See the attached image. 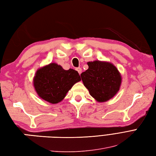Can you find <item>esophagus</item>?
Returning a JSON list of instances; mask_svg holds the SVG:
<instances>
[{"mask_svg":"<svg viewBox=\"0 0 156 156\" xmlns=\"http://www.w3.org/2000/svg\"><path fill=\"white\" fill-rule=\"evenodd\" d=\"M76 70H77V71H78V73H79V75H81V72H82V69H81V67H78V68H77V69H76Z\"/></svg>","mask_w":156,"mask_h":156,"instance_id":"obj_1","label":"esophagus"}]
</instances>
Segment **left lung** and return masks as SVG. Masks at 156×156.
<instances>
[{
    "label": "left lung",
    "mask_w": 156,
    "mask_h": 156,
    "mask_svg": "<svg viewBox=\"0 0 156 156\" xmlns=\"http://www.w3.org/2000/svg\"><path fill=\"white\" fill-rule=\"evenodd\" d=\"M89 68L81 74L85 87L98 102H105L113 98L122 85V75L110 62L93 61L87 63Z\"/></svg>",
    "instance_id": "8db88e82"
}]
</instances>
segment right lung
I'll return each mask as SVG.
<instances>
[{
  "label": "right lung",
  "mask_w": 156,
  "mask_h": 156,
  "mask_svg": "<svg viewBox=\"0 0 156 156\" xmlns=\"http://www.w3.org/2000/svg\"><path fill=\"white\" fill-rule=\"evenodd\" d=\"M80 75L73 69L65 70L61 65L51 63L37 69L33 77V86L40 98L52 104L61 102Z\"/></svg>",
  "instance_id": "right-lung-1"
}]
</instances>
